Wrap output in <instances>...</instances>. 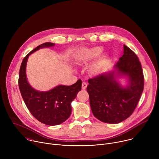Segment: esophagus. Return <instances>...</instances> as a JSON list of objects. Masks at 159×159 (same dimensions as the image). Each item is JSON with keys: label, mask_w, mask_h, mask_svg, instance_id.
Returning a JSON list of instances; mask_svg holds the SVG:
<instances>
[{"label": "esophagus", "mask_w": 159, "mask_h": 159, "mask_svg": "<svg viewBox=\"0 0 159 159\" xmlns=\"http://www.w3.org/2000/svg\"><path fill=\"white\" fill-rule=\"evenodd\" d=\"M87 86V84L85 82H82V89L83 90H84V89H86Z\"/></svg>", "instance_id": "esophagus-1"}]
</instances>
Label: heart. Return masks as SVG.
Segmentation results:
<instances>
[{"label": "heart", "mask_w": 159, "mask_h": 159, "mask_svg": "<svg viewBox=\"0 0 159 159\" xmlns=\"http://www.w3.org/2000/svg\"><path fill=\"white\" fill-rule=\"evenodd\" d=\"M102 52V48L97 47L93 48L91 49H84L81 52V53L79 55V58L80 60L82 61H88L92 60L97 57H98ZM102 60L97 65L94 69V70H96L100 65L101 64Z\"/></svg>", "instance_id": "obj_1"}]
</instances>
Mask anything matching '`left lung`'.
Here are the masks:
<instances>
[{
  "label": "left lung",
  "instance_id": "8db88e82",
  "mask_svg": "<svg viewBox=\"0 0 159 159\" xmlns=\"http://www.w3.org/2000/svg\"><path fill=\"white\" fill-rule=\"evenodd\" d=\"M120 75L129 77L122 87L114 72L102 74L88 80L87 91L94 116L102 122L116 124L129 117L137 107L144 87V76L137 55L124 44V53L115 65Z\"/></svg>",
  "mask_w": 159,
  "mask_h": 159
}]
</instances>
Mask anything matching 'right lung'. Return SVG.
Returning a JSON list of instances; mask_svg holds the SVG:
<instances>
[{
  "label": "right lung",
  "instance_id": "1",
  "mask_svg": "<svg viewBox=\"0 0 159 159\" xmlns=\"http://www.w3.org/2000/svg\"><path fill=\"white\" fill-rule=\"evenodd\" d=\"M53 43H44L31 51L22 61L19 74V87L25 104L31 115L39 121L49 126L58 125L71 115V103L82 88L79 79L72 85H60L47 92H39L28 84L26 66L30 55L41 48L54 46Z\"/></svg>",
  "mask_w": 159,
  "mask_h": 159
}]
</instances>
